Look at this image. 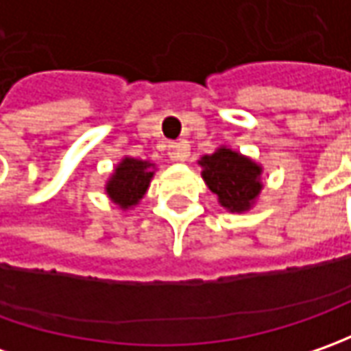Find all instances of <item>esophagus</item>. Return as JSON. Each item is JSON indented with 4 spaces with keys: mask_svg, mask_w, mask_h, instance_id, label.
<instances>
[{
    "mask_svg": "<svg viewBox=\"0 0 351 351\" xmlns=\"http://www.w3.org/2000/svg\"><path fill=\"white\" fill-rule=\"evenodd\" d=\"M169 150V158L176 160V162H185L189 158V144L185 141L180 142H171L168 146Z\"/></svg>",
    "mask_w": 351,
    "mask_h": 351,
    "instance_id": "34e87169",
    "label": "esophagus"
}]
</instances>
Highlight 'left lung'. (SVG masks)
Segmentation results:
<instances>
[{
    "instance_id": "1",
    "label": "left lung",
    "mask_w": 351,
    "mask_h": 351,
    "mask_svg": "<svg viewBox=\"0 0 351 351\" xmlns=\"http://www.w3.org/2000/svg\"><path fill=\"white\" fill-rule=\"evenodd\" d=\"M199 166L207 187L230 213L248 210L262 191V166L232 148L221 146L217 152L203 156Z\"/></svg>"
}]
</instances>
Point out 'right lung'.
Returning a JSON list of instances; mask_svg holds the SVG:
<instances>
[{"mask_svg":"<svg viewBox=\"0 0 351 351\" xmlns=\"http://www.w3.org/2000/svg\"><path fill=\"white\" fill-rule=\"evenodd\" d=\"M152 176L154 164L136 158H123L105 185V191L121 209H130L138 205V201L144 197Z\"/></svg>","mask_w":351,"mask_h":351,"instance_id":"1","label":"right lung"}]
</instances>
